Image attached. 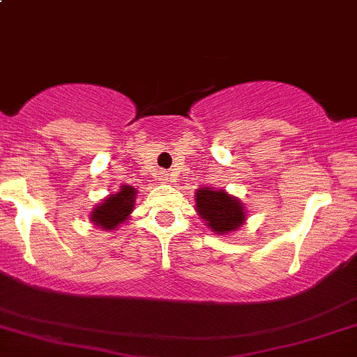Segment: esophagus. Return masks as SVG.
Masks as SVG:
<instances>
[{
	"instance_id": "1",
	"label": "esophagus",
	"mask_w": 357,
	"mask_h": 357,
	"mask_svg": "<svg viewBox=\"0 0 357 357\" xmlns=\"http://www.w3.org/2000/svg\"><path fill=\"white\" fill-rule=\"evenodd\" d=\"M169 174H167V172H162V181H169Z\"/></svg>"
}]
</instances>
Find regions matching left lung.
<instances>
[{
	"label": "left lung",
	"mask_w": 357,
	"mask_h": 357,
	"mask_svg": "<svg viewBox=\"0 0 357 357\" xmlns=\"http://www.w3.org/2000/svg\"><path fill=\"white\" fill-rule=\"evenodd\" d=\"M197 211L206 225L218 236L230 234L244 225L245 210L238 198L232 197L223 190L213 188H199L195 193Z\"/></svg>",
	"instance_id": "1"
}]
</instances>
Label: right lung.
<instances>
[{
    "instance_id": "1",
    "label": "right lung",
    "mask_w": 357,
    "mask_h": 357,
    "mask_svg": "<svg viewBox=\"0 0 357 357\" xmlns=\"http://www.w3.org/2000/svg\"><path fill=\"white\" fill-rule=\"evenodd\" d=\"M137 190L134 186L123 185L119 193L109 195L91 211L89 220L103 230H116V227L128 220L134 211Z\"/></svg>"
}]
</instances>
